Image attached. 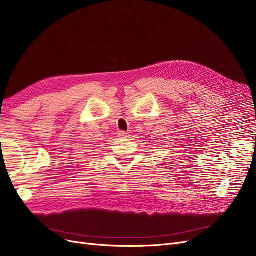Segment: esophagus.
I'll return each mask as SVG.
<instances>
[{
    "label": "esophagus",
    "instance_id": "obj_1",
    "mask_svg": "<svg viewBox=\"0 0 256 256\" xmlns=\"http://www.w3.org/2000/svg\"><path fill=\"white\" fill-rule=\"evenodd\" d=\"M127 132H124V131H120L118 132V136L120 138H127Z\"/></svg>",
    "mask_w": 256,
    "mask_h": 256
}]
</instances>
